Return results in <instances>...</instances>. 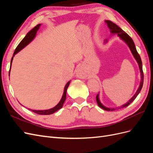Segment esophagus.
Returning <instances> with one entry per match:
<instances>
[{
    "label": "esophagus",
    "mask_w": 153,
    "mask_h": 153,
    "mask_svg": "<svg viewBox=\"0 0 153 153\" xmlns=\"http://www.w3.org/2000/svg\"><path fill=\"white\" fill-rule=\"evenodd\" d=\"M76 76L77 78H86V76H87L86 73H85L84 69H82V68L81 66L78 67L76 69Z\"/></svg>",
    "instance_id": "obj_1"
}]
</instances>
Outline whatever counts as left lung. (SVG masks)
Wrapping results in <instances>:
<instances>
[{
    "label": "left lung",
    "instance_id": "obj_1",
    "mask_svg": "<svg viewBox=\"0 0 153 153\" xmlns=\"http://www.w3.org/2000/svg\"><path fill=\"white\" fill-rule=\"evenodd\" d=\"M105 23L108 25V27L109 28L110 32L112 34H117V36L119 37L120 38H121L122 40H123L125 43H126L128 46L129 47V49H130L131 52L133 55V57H135V59H136V61L138 64V66H139V69H140V75H141V80H140V85L138 87V89L136 92V93L134 94V96L132 97V98L129 100L126 103H125L124 105H123L122 106H119V107H117V109L119 108H124V107H126L128 106L129 104L131 103H132L133 101H134L137 96H138V94L140 93V92L142 89V86H143V70H142V62L141 61V58L140 57L139 54L138 53L136 47H135V43H134L133 39L131 38V37L129 36L126 32H125L123 30H122L121 28L119 26H117L116 24H115L114 23H113L112 22H111L110 20H105ZM107 41V40H106ZM96 101H97V103H98V105L100 106V108H103L105 110H107V111H113L116 110L117 108H108V107H106L102 103L100 102V99H99V93L97 94L96 96Z\"/></svg>",
    "mask_w": 153,
    "mask_h": 153
}]
</instances>
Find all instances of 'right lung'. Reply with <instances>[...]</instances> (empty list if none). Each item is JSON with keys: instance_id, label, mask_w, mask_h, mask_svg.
<instances>
[{"instance_id": "1", "label": "right lung", "mask_w": 153, "mask_h": 153, "mask_svg": "<svg viewBox=\"0 0 153 153\" xmlns=\"http://www.w3.org/2000/svg\"><path fill=\"white\" fill-rule=\"evenodd\" d=\"M40 26H41V24H38V25H37L36 27H34L33 29H32L31 30H30L28 32V33L27 34V35L25 36V38L22 40V41L19 43V45L17 46V47L15 49V52H14L13 55V57H12L11 60L10 70H11V64H12V62H13V59L14 56H15V54H16L18 52H19L22 49H23L24 47H25L27 45L29 44L31 42V41L34 39L35 36L36 35V32H37V31L38 30ZM10 73H9V76H10ZM69 84H70V81H69L67 83V84L65 85V87H64V93H63V95L62 96V98H61V101H60L59 103L56 106H54L53 108L48 109V110H31V109H29V110L32 111V112H34L36 114H39V115H50V114H52L55 113V112H56V111H57L59 109H61L62 107L63 104H64V101H65L66 98V92H67L68 87Z\"/></svg>"}]
</instances>
